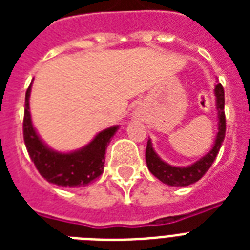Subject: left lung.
I'll use <instances>...</instances> for the list:
<instances>
[{
    "instance_id": "obj_1",
    "label": "left lung",
    "mask_w": 250,
    "mask_h": 250,
    "mask_svg": "<svg viewBox=\"0 0 250 250\" xmlns=\"http://www.w3.org/2000/svg\"><path fill=\"white\" fill-rule=\"evenodd\" d=\"M215 97H217V110H218V133L215 139V144L213 149L210 150L205 157L197 161L196 164L190 165L187 167H175L171 165H167L166 162L161 160L157 156L154 149L152 146L150 140H148L146 144V150H145V160H146V166L149 171L152 172L157 179L161 182L172 187H187L189 184H193L197 180L205 175V172L213 165L214 160L217 158L219 149L222 146V143L226 136V114H225V89L222 84H217L214 89Z\"/></svg>"
}]
</instances>
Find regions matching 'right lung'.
Instances as JSON below:
<instances>
[{"mask_svg":"<svg viewBox=\"0 0 250 250\" xmlns=\"http://www.w3.org/2000/svg\"><path fill=\"white\" fill-rule=\"evenodd\" d=\"M31 85L25 92L23 137L31 160L40 175L60 187H85L104 171L105 152L118 127L100 132L89 144L72 153H58L48 148L33 128L29 114Z\"/></svg>","mask_w":250,"mask_h":250,"instance_id":"right-lung-1","label":"right lung"}]
</instances>
